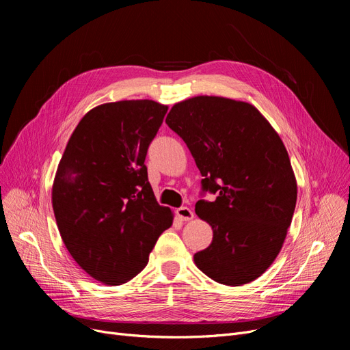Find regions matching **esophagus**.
I'll return each instance as SVG.
<instances>
[{"label": "esophagus", "mask_w": 350, "mask_h": 350, "mask_svg": "<svg viewBox=\"0 0 350 350\" xmlns=\"http://www.w3.org/2000/svg\"><path fill=\"white\" fill-rule=\"evenodd\" d=\"M176 214L181 219V221H190V219L194 218V213L189 207H180V208H177Z\"/></svg>", "instance_id": "34e87169"}]
</instances>
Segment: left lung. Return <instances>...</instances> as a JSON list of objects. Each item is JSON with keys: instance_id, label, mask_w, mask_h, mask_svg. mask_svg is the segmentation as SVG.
<instances>
[{"instance_id": "8db88e82", "label": "left lung", "mask_w": 350, "mask_h": 350, "mask_svg": "<svg viewBox=\"0 0 350 350\" xmlns=\"http://www.w3.org/2000/svg\"><path fill=\"white\" fill-rule=\"evenodd\" d=\"M191 152L214 201L200 200L196 214L213 228V241L194 262L213 281L241 286L277 258L297 204V178L285 146L251 103L194 96L165 118Z\"/></svg>"}]
</instances>
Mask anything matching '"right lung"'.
I'll list each match as a JSON object with an SVG mask.
<instances>
[{
  "mask_svg": "<svg viewBox=\"0 0 350 350\" xmlns=\"http://www.w3.org/2000/svg\"><path fill=\"white\" fill-rule=\"evenodd\" d=\"M167 106L103 103L81 119L52 186V208L72 258L92 278L122 285L147 265L173 213L157 203L144 164Z\"/></svg>",
  "mask_w": 350,
  "mask_h": 350,
  "instance_id": "obj_1",
  "label": "right lung"
}]
</instances>
